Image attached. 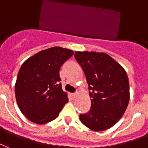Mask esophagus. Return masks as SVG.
Returning <instances> with one entry per match:
<instances>
[{
  "label": "esophagus",
  "instance_id": "1",
  "mask_svg": "<svg viewBox=\"0 0 148 148\" xmlns=\"http://www.w3.org/2000/svg\"><path fill=\"white\" fill-rule=\"evenodd\" d=\"M77 95H78V93H77V92H75V93L72 94V97H73V99H75V98L77 97Z\"/></svg>",
  "mask_w": 148,
  "mask_h": 148
}]
</instances>
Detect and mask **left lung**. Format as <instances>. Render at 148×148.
<instances>
[{
    "instance_id": "left-lung-1",
    "label": "left lung",
    "mask_w": 148,
    "mask_h": 148,
    "mask_svg": "<svg viewBox=\"0 0 148 148\" xmlns=\"http://www.w3.org/2000/svg\"><path fill=\"white\" fill-rule=\"evenodd\" d=\"M75 58L84 72L91 98L81 122L94 131L114 126L125 112L129 102V83L125 70L105 53L79 52Z\"/></svg>"
}]
</instances>
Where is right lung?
<instances>
[{"label": "right lung", "instance_id": "obj_1", "mask_svg": "<svg viewBox=\"0 0 148 148\" xmlns=\"http://www.w3.org/2000/svg\"><path fill=\"white\" fill-rule=\"evenodd\" d=\"M71 49L52 47L26 60L15 85L17 105L32 122L46 124L58 117L69 99L62 90L59 71L73 55Z\"/></svg>", "mask_w": 148, "mask_h": 148}]
</instances>
